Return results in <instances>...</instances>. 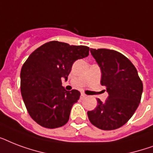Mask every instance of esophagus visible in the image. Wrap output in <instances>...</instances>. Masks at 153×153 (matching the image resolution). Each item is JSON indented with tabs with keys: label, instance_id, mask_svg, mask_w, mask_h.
I'll return each instance as SVG.
<instances>
[{
	"label": "esophagus",
	"instance_id": "1",
	"mask_svg": "<svg viewBox=\"0 0 153 153\" xmlns=\"http://www.w3.org/2000/svg\"><path fill=\"white\" fill-rule=\"evenodd\" d=\"M86 94H84V93H82L81 94V98H82V99H83V98H86Z\"/></svg>",
	"mask_w": 153,
	"mask_h": 153
}]
</instances>
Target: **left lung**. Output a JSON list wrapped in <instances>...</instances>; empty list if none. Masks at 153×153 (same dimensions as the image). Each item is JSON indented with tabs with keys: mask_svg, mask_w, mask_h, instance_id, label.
<instances>
[{
	"mask_svg": "<svg viewBox=\"0 0 153 153\" xmlns=\"http://www.w3.org/2000/svg\"><path fill=\"white\" fill-rule=\"evenodd\" d=\"M102 71L101 84L106 87L108 98H98L95 109L87 112L89 120L102 130H113L124 126L137 109L143 83L137 71L128 58L109 49H91Z\"/></svg>",
	"mask_w": 153,
	"mask_h": 153,
	"instance_id": "obj_1",
	"label": "left lung"
}]
</instances>
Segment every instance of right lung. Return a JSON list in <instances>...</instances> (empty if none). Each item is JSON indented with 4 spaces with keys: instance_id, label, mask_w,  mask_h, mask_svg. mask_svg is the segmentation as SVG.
<instances>
[{
    "instance_id": "1",
    "label": "right lung",
    "mask_w": 153,
    "mask_h": 153,
    "mask_svg": "<svg viewBox=\"0 0 153 153\" xmlns=\"http://www.w3.org/2000/svg\"><path fill=\"white\" fill-rule=\"evenodd\" d=\"M89 51L86 46L50 41L25 61L20 72L21 95L29 115L39 126L55 128L67 124L80 92L66 91L62 79L67 80L74 61L88 56Z\"/></svg>"
}]
</instances>
